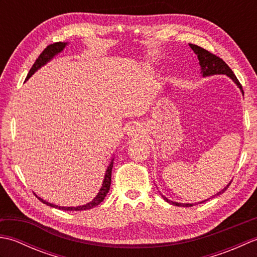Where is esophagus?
I'll return each instance as SVG.
<instances>
[{"label": "esophagus", "instance_id": "obj_1", "mask_svg": "<svg viewBox=\"0 0 257 257\" xmlns=\"http://www.w3.org/2000/svg\"><path fill=\"white\" fill-rule=\"evenodd\" d=\"M140 134H141V130L138 124L130 125L128 130V136H130V137H137V136H139Z\"/></svg>", "mask_w": 257, "mask_h": 257}]
</instances>
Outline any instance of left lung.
<instances>
[{"mask_svg":"<svg viewBox=\"0 0 257 257\" xmlns=\"http://www.w3.org/2000/svg\"><path fill=\"white\" fill-rule=\"evenodd\" d=\"M189 45L191 48H192L193 52L196 54V56H198L199 64L201 66V74L203 75V77H206V76H213V75H226L227 77H230L234 81V83L238 86V88L241 89L242 94L244 95V91L242 89V85L239 84V81L236 78V76L234 75L232 69L227 66V64L223 61L222 58H220L219 56L214 55V54L210 53L209 51H206V50H204V48H202L198 45H194V44H189ZM230 184H231V182L228 183L224 189L221 190L220 192H217L215 195H220L222 193H224ZM215 195H213L212 198H214ZM163 199H165L167 202H169V203H172L173 205H177V206L189 207V206L194 205L193 203H178V202H173V201L168 200L166 196H163ZM207 200H210V199H207ZM207 200H205V201H207ZM205 201H202V202H205ZM202 202H199V203H202Z\"/></svg>","mask_w":257,"mask_h":257,"instance_id":"1","label":"left lung"}]
</instances>
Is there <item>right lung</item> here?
Wrapping results in <instances>:
<instances>
[{
    "mask_svg": "<svg viewBox=\"0 0 257 257\" xmlns=\"http://www.w3.org/2000/svg\"><path fill=\"white\" fill-rule=\"evenodd\" d=\"M66 45H67V43H63V42H57V43H54V44L48 45L45 48V50L41 53V55L38 56V58L36 59L35 63L33 64L32 68L30 69L29 74H27V76H26V80L29 79L31 76L36 72L37 69H40L42 66H44V65L46 63L50 62L54 56L57 55L58 53H61ZM112 166H113V158L111 159L110 163H109V166L107 168L106 174H105V179H103V182H102V185H101V188L99 190V192L97 193V195L95 196L94 200L90 201L89 203L84 204V205H81V206H59V205L48 203L47 201L43 200L41 198H38V196H37V198L40 199V201L43 202V203L46 204V205H50L52 207H56V209L64 210V211H84V210L92 209V207H95L99 203H101V202L103 201V199H105V196L107 195V193L109 192V189H110V183H111Z\"/></svg>",
    "mask_w": 257,
    "mask_h": 257,
    "instance_id": "add662e5",
    "label": "right lung"
}]
</instances>
